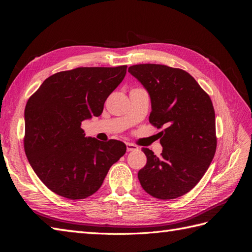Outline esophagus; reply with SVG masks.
<instances>
[{
	"mask_svg": "<svg viewBox=\"0 0 252 252\" xmlns=\"http://www.w3.org/2000/svg\"><path fill=\"white\" fill-rule=\"evenodd\" d=\"M126 147H127V151H134V150H138L139 147L135 146V145L131 144V143H127L126 144Z\"/></svg>",
	"mask_w": 252,
	"mask_h": 252,
	"instance_id": "esophagus-1",
	"label": "esophagus"
}]
</instances>
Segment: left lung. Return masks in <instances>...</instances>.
Returning a JSON list of instances; mask_svg holds the SVG:
<instances>
[{
    "label": "left lung",
    "instance_id": "1",
    "mask_svg": "<svg viewBox=\"0 0 252 252\" xmlns=\"http://www.w3.org/2000/svg\"><path fill=\"white\" fill-rule=\"evenodd\" d=\"M128 72L147 90L149 122L161 134L163 151L157 157L142 148L147 163L138 178L143 189L159 200L190 191L212 161L217 149L216 114L209 95L188 72L166 65L140 64Z\"/></svg>",
    "mask_w": 252,
    "mask_h": 252
}]
</instances>
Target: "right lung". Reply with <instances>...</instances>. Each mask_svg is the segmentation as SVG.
<instances>
[{
	"label": "right lung",
	"instance_id": "1",
	"mask_svg": "<svg viewBox=\"0 0 252 252\" xmlns=\"http://www.w3.org/2000/svg\"><path fill=\"white\" fill-rule=\"evenodd\" d=\"M127 66L79 67L45 80L25 107L24 148L30 166L51 191L69 200L96 192L126 145L87 138L83 121L101 116Z\"/></svg>",
	"mask_w": 252,
	"mask_h": 252
}]
</instances>
